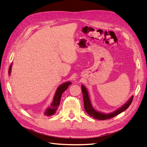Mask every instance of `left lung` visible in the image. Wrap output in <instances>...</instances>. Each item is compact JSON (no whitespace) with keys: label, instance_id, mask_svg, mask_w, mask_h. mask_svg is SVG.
Listing matches in <instances>:
<instances>
[{"label":"left lung","instance_id":"left-lung-1","mask_svg":"<svg viewBox=\"0 0 147 147\" xmlns=\"http://www.w3.org/2000/svg\"><path fill=\"white\" fill-rule=\"evenodd\" d=\"M82 94H83V102H84L85 110L90 117H92L93 118H94V119L100 120L110 119H111V118L118 115L119 114L121 113L123 111L127 110V109L129 108V106L131 105L133 99V97L132 96L130 98V99H129L124 105L122 106L121 108H119V110H117V111L113 112V113L106 114V113H100V112L95 110L93 108L92 106L91 105L90 99H89L88 91L83 85H82Z\"/></svg>","mask_w":147,"mask_h":147}]
</instances>
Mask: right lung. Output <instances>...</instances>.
Segmentation results:
<instances>
[{"label":"right lung","instance_id":"right-lung-1","mask_svg":"<svg viewBox=\"0 0 147 147\" xmlns=\"http://www.w3.org/2000/svg\"><path fill=\"white\" fill-rule=\"evenodd\" d=\"M11 65L12 64H11L9 66V74H10L11 73ZM71 84V83L70 82H66L63 83L60 86L58 87L57 90L55 92V94L54 96V98L52 103H51L50 107H48L47 110H46L45 114L48 116H50V115H53V114L55 113L56 111L58 109L59 106L60 105V99H61V96L62 93L68 88L69 86Z\"/></svg>","mask_w":147,"mask_h":147}]
</instances>
